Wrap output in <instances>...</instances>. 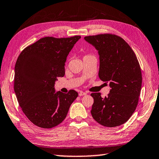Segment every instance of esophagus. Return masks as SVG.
<instances>
[{
	"label": "esophagus",
	"mask_w": 159,
	"mask_h": 159,
	"mask_svg": "<svg viewBox=\"0 0 159 159\" xmlns=\"http://www.w3.org/2000/svg\"><path fill=\"white\" fill-rule=\"evenodd\" d=\"M86 93H85V92H83V91H80V93H79V95L80 96H83V95H86Z\"/></svg>",
	"instance_id": "esophagus-1"
}]
</instances>
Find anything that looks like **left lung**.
Wrapping results in <instances>:
<instances>
[{
  "label": "left lung",
  "mask_w": 159,
  "mask_h": 159,
  "mask_svg": "<svg viewBox=\"0 0 159 159\" xmlns=\"http://www.w3.org/2000/svg\"><path fill=\"white\" fill-rule=\"evenodd\" d=\"M98 51V75L109 83L110 93L102 98L91 93L94 102L91 115L104 127L120 126L129 119L138 105L142 86L141 70L135 53L126 41L111 34L85 37Z\"/></svg>",
  "instance_id": "1"
}]
</instances>
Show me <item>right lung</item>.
<instances>
[{"label": "right lung", "instance_id": "1", "mask_svg": "<svg viewBox=\"0 0 159 159\" xmlns=\"http://www.w3.org/2000/svg\"><path fill=\"white\" fill-rule=\"evenodd\" d=\"M81 38L46 37L26 47L15 65L14 92L23 112L33 124L49 129L64 120L77 92L55 91L57 77L65 75V62Z\"/></svg>", "mask_w": 159, "mask_h": 159}]
</instances>
